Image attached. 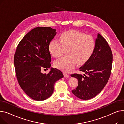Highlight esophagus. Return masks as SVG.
<instances>
[{"label":"esophagus","instance_id":"obj_1","mask_svg":"<svg viewBox=\"0 0 124 124\" xmlns=\"http://www.w3.org/2000/svg\"><path fill=\"white\" fill-rule=\"evenodd\" d=\"M64 77H66V78L69 77V75L68 74H67V73H64Z\"/></svg>","mask_w":124,"mask_h":124}]
</instances>
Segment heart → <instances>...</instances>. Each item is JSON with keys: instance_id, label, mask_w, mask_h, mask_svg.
Listing matches in <instances>:
<instances>
[{"instance_id": "1", "label": "heart", "mask_w": 124, "mask_h": 124, "mask_svg": "<svg viewBox=\"0 0 124 124\" xmlns=\"http://www.w3.org/2000/svg\"><path fill=\"white\" fill-rule=\"evenodd\" d=\"M60 41L54 39L49 42L48 49L54 57L61 56L64 50L67 49V56L56 60L55 67L67 71L73 68L77 62L83 63L88 60L95 48V40L91 35L77 31H70L62 33Z\"/></svg>"}]
</instances>
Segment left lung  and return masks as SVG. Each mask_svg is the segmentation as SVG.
<instances>
[{"label":"left lung","mask_w":124,"mask_h":124,"mask_svg":"<svg viewBox=\"0 0 124 124\" xmlns=\"http://www.w3.org/2000/svg\"><path fill=\"white\" fill-rule=\"evenodd\" d=\"M94 51L86 62L79 68L85 72L83 75L77 74L71 77L78 79V86L72 91L75 96L84 100L91 99L98 94L108 83L112 67L113 54L106 39L99 33L96 39Z\"/></svg>","instance_id":"left-lung-1"}]
</instances>
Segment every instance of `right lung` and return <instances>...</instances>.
I'll return each mask as SVG.
<instances>
[{"label": "right lung", "instance_id": "1", "mask_svg": "<svg viewBox=\"0 0 124 124\" xmlns=\"http://www.w3.org/2000/svg\"><path fill=\"white\" fill-rule=\"evenodd\" d=\"M50 27H37L28 32L19 42L14 56L18 84L28 96L43 101L52 95L54 84L63 77L59 70L50 68L48 74L41 69L50 68L51 56L48 45L56 35Z\"/></svg>", "mask_w": 124, "mask_h": 124}]
</instances>
